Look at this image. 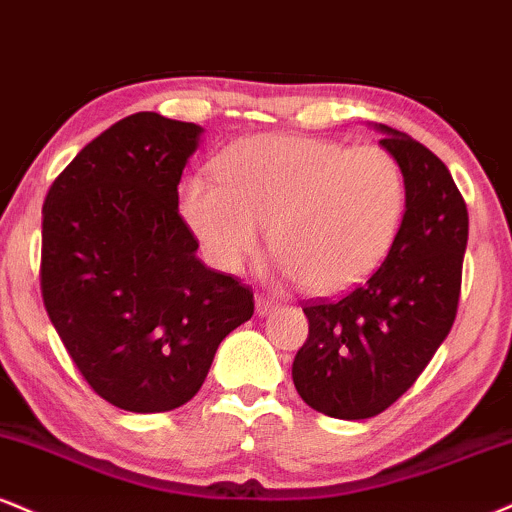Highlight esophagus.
Returning <instances> with one entry per match:
<instances>
[{
    "instance_id": "esophagus-1",
    "label": "esophagus",
    "mask_w": 512,
    "mask_h": 512,
    "mask_svg": "<svg viewBox=\"0 0 512 512\" xmlns=\"http://www.w3.org/2000/svg\"><path fill=\"white\" fill-rule=\"evenodd\" d=\"M255 305H257V315H260V317L272 315L276 307H279V303H276L274 298H269V295H257Z\"/></svg>"
}]
</instances>
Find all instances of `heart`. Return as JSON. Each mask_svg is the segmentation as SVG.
Listing matches in <instances>:
<instances>
[{
    "mask_svg": "<svg viewBox=\"0 0 512 512\" xmlns=\"http://www.w3.org/2000/svg\"><path fill=\"white\" fill-rule=\"evenodd\" d=\"M214 174L181 186V214L209 260L238 272L267 224L281 272L317 295L350 291L377 272L408 207L403 166L381 145L260 133L226 147Z\"/></svg>",
    "mask_w": 512,
    "mask_h": 512,
    "instance_id": "heart-1",
    "label": "heart"
}]
</instances>
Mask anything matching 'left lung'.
Listing matches in <instances>:
<instances>
[{
    "label": "left lung",
    "instance_id": "obj_1",
    "mask_svg": "<svg viewBox=\"0 0 512 512\" xmlns=\"http://www.w3.org/2000/svg\"><path fill=\"white\" fill-rule=\"evenodd\" d=\"M408 183L403 226L386 262L346 298L303 307L310 334L293 384L336 420L379 415L415 384L455 322L467 248V207L446 164L408 133L379 123Z\"/></svg>",
    "mask_w": 512,
    "mask_h": 512
}]
</instances>
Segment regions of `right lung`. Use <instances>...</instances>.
Listing matches in <instances>:
<instances>
[{
  "mask_svg": "<svg viewBox=\"0 0 512 512\" xmlns=\"http://www.w3.org/2000/svg\"><path fill=\"white\" fill-rule=\"evenodd\" d=\"M200 133L126 116L78 152L42 207L47 315L92 391L128 412L188 403L219 343L255 312L245 283L200 262L178 214Z\"/></svg>",
  "mask_w": 512,
  "mask_h": 512,
  "instance_id": "1",
  "label": "right lung"
}]
</instances>
